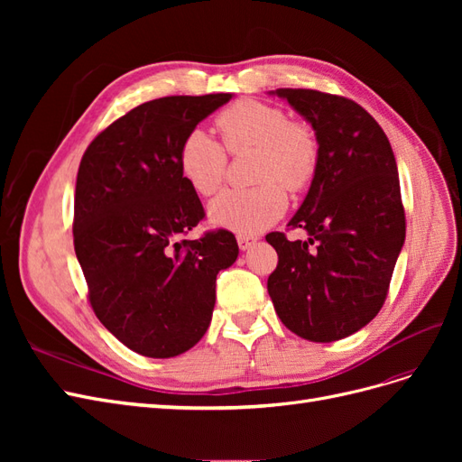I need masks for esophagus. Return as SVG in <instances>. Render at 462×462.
<instances>
[{
	"instance_id": "34e87169",
	"label": "esophagus",
	"mask_w": 462,
	"mask_h": 462,
	"mask_svg": "<svg viewBox=\"0 0 462 462\" xmlns=\"http://www.w3.org/2000/svg\"><path fill=\"white\" fill-rule=\"evenodd\" d=\"M236 243H239L241 250H248L250 246L256 243V236L246 235V233H239V235H236Z\"/></svg>"
}]
</instances>
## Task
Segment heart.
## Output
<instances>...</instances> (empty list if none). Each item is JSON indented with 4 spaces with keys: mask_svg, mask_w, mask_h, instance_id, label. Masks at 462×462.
<instances>
[{
    "mask_svg": "<svg viewBox=\"0 0 462 462\" xmlns=\"http://www.w3.org/2000/svg\"><path fill=\"white\" fill-rule=\"evenodd\" d=\"M221 143L204 129H190L179 144L180 177L200 197H212L227 171V152L256 150L253 177L258 185L227 189L209 204L216 226L239 233L270 227L287 209V192L309 189L319 165V138L310 123L289 119L268 102L236 100L216 116Z\"/></svg>",
    "mask_w": 462,
    "mask_h": 462,
    "instance_id": "b5f03b06",
    "label": "heart"
}]
</instances>
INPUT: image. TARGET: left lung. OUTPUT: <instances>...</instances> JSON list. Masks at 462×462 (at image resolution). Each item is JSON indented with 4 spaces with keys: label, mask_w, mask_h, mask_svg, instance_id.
Here are the masks:
<instances>
[{
    "label": "left lung",
    "mask_w": 462,
    "mask_h": 462,
    "mask_svg": "<svg viewBox=\"0 0 462 462\" xmlns=\"http://www.w3.org/2000/svg\"><path fill=\"white\" fill-rule=\"evenodd\" d=\"M275 94L312 123L319 165L289 221L309 241L265 235L277 253L268 292L285 328L331 343L365 328L387 299L407 231L397 163L383 129L356 102L310 88Z\"/></svg>",
    "instance_id": "8db88e82"
}]
</instances>
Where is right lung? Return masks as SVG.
<instances>
[{"label": "right lung", "mask_w": 462, "mask_h": 462, "mask_svg": "<svg viewBox=\"0 0 462 462\" xmlns=\"http://www.w3.org/2000/svg\"><path fill=\"white\" fill-rule=\"evenodd\" d=\"M231 94L165 96L96 134L80 160L73 243L104 328L150 358L189 351L206 333L216 277L239 256L233 233L183 239L206 212L177 165L179 144Z\"/></svg>", "instance_id": "obj_1"}]
</instances>
